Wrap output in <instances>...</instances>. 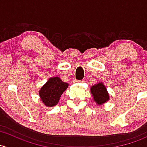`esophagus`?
I'll return each mask as SVG.
<instances>
[{"label":"esophagus","instance_id":"esophagus-1","mask_svg":"<svg viewBox=\"0 0 147 147\" xmlns=\"http://www.w3.org/2000/svg\"><path fill=\"white\" fill-rule=\"evenodd\" d=\"M74 82H82V80H81V81H78V80H75V81H74Z\"/></svg>","mask_w":147,"mask_h":147}]
</instances>
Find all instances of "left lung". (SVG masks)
<instances>
[{"instance_id":"8db88e82","label":"left lung","mask_w":147,"mask_h":147,"mask_svg":"<svg viewBox=\"0 0 147 147\" xmlns=\"http://www.w3.org/2000/svg\"><path fill=\"white\" fill-rule=\"evenodd\" d=\"M90 92L92 94L94 101L98 106L104 104L110 99L107 89L102 82H98V84H95L91 86Z\"/></svg>"}]
</instances>
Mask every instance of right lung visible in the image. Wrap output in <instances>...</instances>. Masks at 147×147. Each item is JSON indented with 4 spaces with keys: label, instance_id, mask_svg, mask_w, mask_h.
Here are the masks:
<instances>
[{
    "label": "right lung",
    "instance_id": "add662e5",
    "mask_svg": "<svg viewBox=\"0 0 147 147\" xmlns=\"http://www.w3.org/2000/svg\"><path fill=\"white\" fill-rule=\"evenodd\" d=\"M68 85L58 77L49 78L38 92L41 101L47 107L56 106L61 95L67 89Z\"/></svg>",
    "mask_w": 147,
    "mask_h": 147
}]
</instances>
